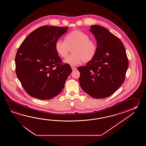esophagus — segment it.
Instances as JSON below:
<instances>
[{
    "label": "esophagus",
    "mask_w": 146,
    "mask_h": 146,
    "mask_svg": "<svg viewBox=\"0 0 146 146\" xmlns=\"http://www.w3.org/2000/svg\"><path fill=\"white\" fill-rule=\"evenodd\" d=\"M72 70H77V68H75L74 67H72Z\"/></svg>",
    "instance_id": "esophagus-1"
}]
</instances>
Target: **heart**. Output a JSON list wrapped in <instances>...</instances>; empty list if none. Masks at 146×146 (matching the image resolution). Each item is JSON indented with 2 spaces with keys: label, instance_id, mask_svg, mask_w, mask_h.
Segmentation results:
<instances>
[{
  "label": "heart",
  "instance_id": "1",
  "mask_svg": "<svg viewBox=\"0 0 146 146\" xmlns=\"http://www.w3.org/2000/svg\"><path fill=\"white\" fill-rule=\"evenodd\" d=\"M65 41L58 40L55 43V49L58 56L65 58L72 49V54L67 57L64 62L72 66L82 62H91L96 55L97 44L90 38L88 34L80 30H74L65 37Z\"/></svg>",
  "mask_w": 146,
  "mask_h": 146
}]
</instances>
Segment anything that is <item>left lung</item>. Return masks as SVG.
<instances>
[{"mask_svg": "<svg viewBox=\"0 0 146 146\" xmlns=\"http://www.w3.org/2000/svg\"><path fill=\"white\" fill-rule=\"evenodd\" d=\"M97 42L95 57L84 66L78 68L81 88L95 99L111 96L124 82L128 60L121 40L106 28L91 26Z\"/></svg>", "mask_w": 146, "mask_h": 146, "instance_id": "8db88e82", "label": "left lung"}]
</instances>
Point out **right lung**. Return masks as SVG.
Instances as JSON below:
<instances>
[{
  "instance_id": "1",
  "label": "right lung",
  "mask_w": 146,
  "mask_h": 146,
  "mask_svg": "<svg viewBox=\"0 0 146 146\" xmlns=\"http://www.w3.org/2000/svg\"><path fill=\"white\" fill-rule=\"evenodd\" d=\"M68 27L44 25L29 34L19 46L15 57L16 72L25 91L40 100H50L64 88L72 72L62 64L55 43Z\"/></svg>"
}]
</instances>
